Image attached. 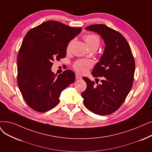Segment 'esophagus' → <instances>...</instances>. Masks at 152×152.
<instances>
[{"mask_svg": "<svg viewBox=\"0 0 152 152\" xmlns=\"http://www.w3.org/2000/svg\"><path fill=\"white\" fill-rule=\"evenodd\" d=\"M76 80H81L82 76L78 73H76Z\"/></svg>", "mask_w": 152, "mask_h": 152, "instance_id": "obj_1", "label": "esophagus"}]
</instances>
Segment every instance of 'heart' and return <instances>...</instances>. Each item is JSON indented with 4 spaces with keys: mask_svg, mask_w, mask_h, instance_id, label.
Instances as JSON below:
<instances>
[{
    "mask_svg": "<svg viewBox=\"0 0 152 152\" xmlns=\"http://www.w3.org/2000/svg\"><path fill=\"white\" fill-rule=\"evenodd\" d=\"M84 41L86 43L88 48L90 50L97 48L100 45V38L97 35L94 34H88L83 37ZM73 42L72 40L68 46V50H69L71 44ZM92 65V63L91 61L86 60H79L75 62L73 64V68L75 70L80 73H85L88 69L91 68Z\"/></svg>",
    "mask_w": 152,
    "mask_h": 152,
    "instance_id": "b5f03b06",
    "label": "heart"
}]
</instances>
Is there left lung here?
<instances>
[{"instance_id": "left-lung-1", "label": "left lung", "mask_w": 152, "mask_h": 152, "mask_svg": "<svg viewBox=\"0 0 152 152\" xmlns=\"http://www.w3.org/2000/svg\"><path fill=\"white\" fill-rule=\"evenodd\" d=\"M85 29L100 35L105 47L100 61L92 71L94 77H102V83L96 86L94 81L83 77L87 84L86 89L81 94L83 102L94 114L109 115L121 106L132 87L134 58L129 43L121 33L103 24L92 25Z\"/></svg>"}]
</instances>
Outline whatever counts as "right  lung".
Returning <instances> with one entry per match:
<instances>
[{
    "label": "right lung",
    "instance_id": "right-lung-1",
    "mask_svg": "<svg viewBox=\"0 0 152 152\" xmlns=\"http://www.w3.org/2000/svg\"><path fill=\"white\" fill-rule=\"evenodd\" d=\"M81 29L50 20L25 36L17 58V84L32 109L45 113L55 107L63 90L75 81L72 71L65 70L56 76L51 68L54 60L65 58L68 43Z\"/></svg>",
    "mask_w": 152,
    "mask_h": 152
}]
</instances>
